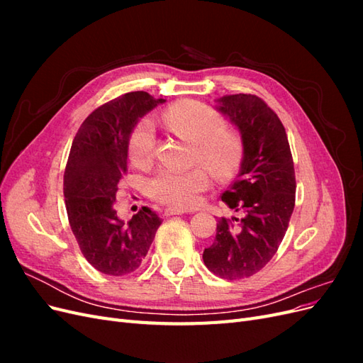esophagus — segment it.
<instances>
[{"label": "esophagus", "instance_id": "1", "mask_svg": "<svg viewBox=\"0 0 363 363\" xmlns=\"http://www.w3.org/2000/svg\"><path fill=\"white\" fill-rule=\"evenodd\" d=\"M183 213H188L183 208H175V207H168L164 208V215L167 216H172V215H183Z\"/></svg>", "mask_w": 363, "mask_h": 363}]
</instances>
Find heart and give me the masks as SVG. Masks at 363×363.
I'll use <instances>...</instances> for the list:
<instances>
[{
  "instance_id": "obj_1",
  "label": "heart",
  "mask_w": 363,
  "mask_h": 363,
  "mask_svg": "<svg viewBox=\"0 0 363 363\" xmlns=\"http://www.w3.org/2000/svg\"><path fill=\"white\" fill-rule=\"evenodd\" d=\"M164 121L175 135L189 142L195 160L203 163L218 179H228L242 159V140L216 111L199 101H182L164 112ZM156 130L152 121H139L128 140V156L136 167H145L155 156ZM208 175L203 168L188 171L160 169L148 182V194L156 201L175 207H191L207 189Z\"/></svg>"
}]
</instances>
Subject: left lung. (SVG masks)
Wrapping results in <instances>:
<instances>
[{
    "instance_id": "8db88e82",
    "label": "left lung",
    "mask_w": 363,
    "mask_h": 363,
    "mask_svg": "<svg viewBox=\"0 0 363 363\" xmlns=\"http://www.w3.org/2000/svg\"><path fill=\"white\" fill-rule=\"evenodd\" d=\"M216 108L242 139L238 180L221 196L240 216L219 218L203 260L218 277L239 280L259 272L277 252L295 206V171L286 131L265 101L250 94L225 95Z\"/></svg>"
}]
</instances>
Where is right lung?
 <instances>
[{
    "label": "right lung",
    "mask_w": 363,
    "mask_h": 363,
    "mask_svg": "<svg viewBox=\"0 0 363 363\" xmlns=\"http://www.w3.org/2000/svg\"><path fill=\"white\" fill-rule=\"evenodd\" d=\"M167 100L128 92L87 116L72 140L63 195L72 233L86 260L107 276H125L145 259L162 219L142 207L128 223L116 216L118 184L139 118Z\"/></svg>",
    "instance_id": "1"
}]
</instances>
